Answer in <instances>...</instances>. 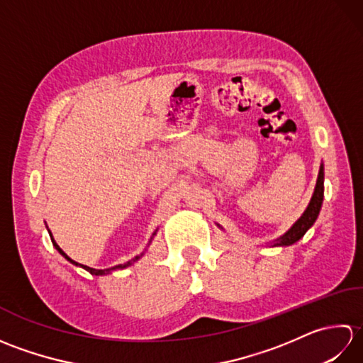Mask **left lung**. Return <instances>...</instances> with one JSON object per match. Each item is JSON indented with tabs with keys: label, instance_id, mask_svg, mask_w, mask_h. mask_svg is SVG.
I'll return each mask as SVG.
<instances>
[{
	"label": "left lung",
	"instance_id": "1",
	"mask_svg": "<svg viewBox=\"0 0 363 363\" xmlns=\"http://www.w3.org/2000/svg\"><path fill=\"white\" fill-rule=\"evenodd\" d=\"M323 198H325V165L321 164L318 177H317V186H315L309 206L306 207L303 215H301V217L295 223H293L289 230H285L281 237H277L276 240L272 242V246H290L293 243H296L299 238H303L304 234L313 226V223L318 218L320 211H321V204H323ZM218 228H221V226L218 225Z\"/></svg>",
	"mask_w": 363,
	"mask_h": 363
}]
</instances>
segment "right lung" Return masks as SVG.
Masks as SVG:
<instances>
[{
	"label": "right lung",
	"mask_w": 363,
	"mask_h": 363,
	"mask_svg": "<svg viewBox=\"0 0 363 363\" xmlns=\"http://www.w3.org/2000/svg\"><path fill=\"white\" fill-rule=\"evenodd\" d=\"M46 229H48V226H46ZM48 233H50V237H51V242H52V246H54V248H56L60 254H62V256L68 260V262H70V264H73V265H76V267H81V268H84V269H86V272H89L90 274H94V276H104V274H109V273H112L113 272V269H123V268H128V267H130V265H133L134 264V262H137L138 259H140L142 256H143V254L145 252H142L140 254V256H135L134 259H130V260H128L126 262V264H120V265H117V267H112V268H106V269H96V268H90V267H87V265H81V264H78V262H74L73 259H70V257H68L67 256V254L62 251V250H60V246L56 243V240H54V238H52V235H51V230L48 229ZM156 233H157V229L156 230H154V234H152V237L154 235H156ZM152 237H151V240H152ZM150 240V242H151Z\"/></svg>",
	"instance_id": "right-lung-1"
}]
</instances>
